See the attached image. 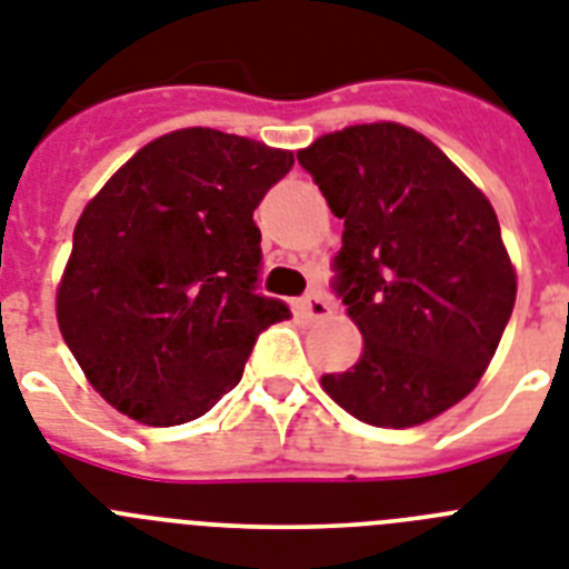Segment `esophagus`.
I'll list each match as a JSON object with an SVG mask.
<instances>
[{
	"label": "esophagus",
	"mask_w": 569,
	"mask_h": 569,
	"mask_svg": "<svg viewBox=\"0 0 569 569\" xmlns=\"http://www.w3.org/2000/svg\"><path fill=\"white\" fill-rule=\"evenodd\" d=\"M300 315H307L312 321H321V318L332 315V303H329L321 292H312L300 300Z\"/></svg>",
	"instance_id": "esophagus-1"
}]
</instances>
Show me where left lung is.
<instances>
[{
  "label": "left lung",
  "instance_id": "8db88e82",
  "mask_svg": "<svg viewBox=\"0 0 569 569\" xmlns=\"http://www.w3.org/2000/svg\"><path fill=\"white\" fill-rule=\"evenodd\" d=\"M343 219L338 295L365 350L321 379L347 413L413 428L477 388L518 292L498 213L422 132L376 121L298 150Z\"/></svg>",
  "mask_w": 569,
  "mask_h": 569
}]
</instances>
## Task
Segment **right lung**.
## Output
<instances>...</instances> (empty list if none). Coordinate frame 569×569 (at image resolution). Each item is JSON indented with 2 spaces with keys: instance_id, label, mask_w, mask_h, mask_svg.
I'll use <instances>...</instances> for the list:
<instances>
[{
  "instance_id": "add662e5",
  "label": "right lung",
  "mask_w": 569,
  "mask_h": 569,
  "mask_svg": "<svg viewBox=\"0 0 569 569\" xmlns=\"http://www.w3.org/2000/svg\"><path fill=\"white\" fill-rule=\"evenodd\" d=\"M292 164V150L188 127L141 147L89 199L57 323L114 410L152 428L199 419L237 388L262 329L289 318L254 292V208Z\"/></svg>"
}]
</instances>
